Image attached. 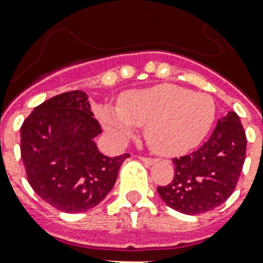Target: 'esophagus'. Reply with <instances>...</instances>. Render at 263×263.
<instances>
[{
	"label": "esophagus",
	"instance_id": "34e87169",
	"mask_svg": "<svg viewBox=\"0 0 263 263\" xmlns=\"http://www.w3.org/2000/svg\"><path fill=\"white\" fill-rule=\"evenodd\" d=\"M139 160L140 161H143L144 164H147V165H153V164H156V158H152V157H139Z\"/></svg>",
	"mask_w": 263,
	"mask_h": 263
}]
</instances>
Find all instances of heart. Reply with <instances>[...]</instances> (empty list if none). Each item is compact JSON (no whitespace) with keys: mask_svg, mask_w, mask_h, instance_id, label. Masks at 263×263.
<instances>
[{"mask_svg":"<svg viewBox=\"0 0 263 263\" xmlns=\"http://www.w3.org/2000/svg\"><path fill=\"white\" fill-rule=\"evenodd\" d=\"M216 117L212 97L173 84H161L123 95L120 105L101 107V123L116 143H125L140 127L158 154L177 156L200 143Z\"/></svg>","mask_w":263,"mask_h":263,"instance_id":"obj_1","label":"heart"}]
</instances>
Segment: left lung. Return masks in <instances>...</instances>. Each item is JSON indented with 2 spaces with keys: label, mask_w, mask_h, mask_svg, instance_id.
I'll list each match as a JSON object with an SVG mask.
<instances>
[{
  "label": "left lung",
  "mask_w": 263,
  "mask_h": 263,
  "mask_svg": "<svg viewBox=\"0 0 263 263\" xmlns=\"http://www.w3.org/2000/svg\"><path fill=\"white\" fill-rule=\"evenodd\" d=\"M247 138L235 111L218 120L208 142L196 152L173 158L175 176L158 195L184 214H202L224 203L236 188L246 158Z\"/></svg>",
  "instance_id": "8db88e82"
}]
</instances>
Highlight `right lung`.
<instances>
[{"label":"right lung","instance_id":"obj_1","mask_svg":"<svg viewBox=\"0 0 263 263\" xmlns=\"http://www.w3.org/2000/svg\"><path fill=\"white\" fill-rule=\"evenodd\" d=\"M102 132L88 95L68 91L35 107L20 128V152L28 183L64 213H82L102 202L129 154L110 157L94 142Z\"/></svg>","mask_w":263,"mask_h":263}]
</instances>
